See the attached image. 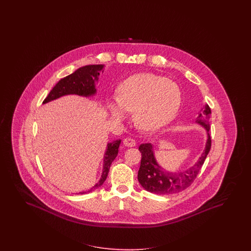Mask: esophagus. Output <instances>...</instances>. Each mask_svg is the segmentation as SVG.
I'll use <instances>...</instances> for the list:
<instances>
[{"label": "esophagus", "instance_id": "esophagus-1", "mask_svg": "<svg viewBox=\"0 0 251 251\" xmlns=\"http://www.w3.org/2000/svg\"><path fill=\"white\" fill-rule=\"evenodd\" d=\"M123 145L125 146H128V147H133V146L136 145V142H135L134 139L128 137V138H125L123 140Z\"/></svg>", "mask_w": 251, "mask_h": 251}]
</instances>
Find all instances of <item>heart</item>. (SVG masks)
<instances>
[{
  "instance_id": "1",
  "label": "heart",
  "mask_w": 251,
  "mask_h": 251,
  "mask_svg": "<svg viewBox=\"0 0 251 251\" xmlns=\"http://www.w3.org/2000/svg\"><path fill=\"white\" fill-rule=\"evenodd\" d=\"M181 92L177 84L163 76L137 74L124 80L118 98L107 100L111 117L122 122L133 111V122L140 129L154 130L166 126L177 113Z\"/></svg>"
}]
</instances>
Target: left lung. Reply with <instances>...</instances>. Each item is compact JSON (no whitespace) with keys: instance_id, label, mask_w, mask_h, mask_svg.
I'll list each match as a JSON object with an SVG mask.
<instances>
[{"instance_id":"obj_1","label":"left lung","mask_w":251,"mask_h":251,"mask_svg":"<svg viewBox=\"0 0 251 251\" xmlns=\"http://www.w3.org/2000/svg\"><path fill=\"white\" fill-rule=\"evenodd\" d=\"M211 113L210 106L205 105L196 118L195 122L201 125L207 133L205 148L197 162L184 171L170 172L161 167L155 158L152 144H143L139 146V150L142 152V160L138 171V180L145 190L162 195L176 193L190 187L196 178L211 149L212 141L209 134Z\"/></svg>"}]
</instances>
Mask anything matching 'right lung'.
Listing matches in <instances>:
<instances>
[{
	"label": "right lung",
	"mask_w": 251,
	"mask_h": 251,
	"mask_svg": "<svg viewBox=\"0 0 251 251\" xmlns=\"http://www.w3.org/2000/svg\"><path fill=\"white\" fill-rule=\"evenodd\" d=\"M103 64H94V65H85L81 68L77 69L75 73L61 79L50 94L43 101V104L53 101L55 99H60L61 97L68 95H77L84 98L94 97L97 94L96 83L99 82L100 73L104 72ZM122 143V140H116L112 143L106 145V152L104 154L103 160V170L102 175L99 182L94 185L90 190L81 191L78 194H84L91 192L93 190L99 189L100 186L105 182L106 176L109 171L111 163L114 161L118 155L119 147Z\"/></svg>",
	"instance_id": "obj_1"
}]
</instances>
